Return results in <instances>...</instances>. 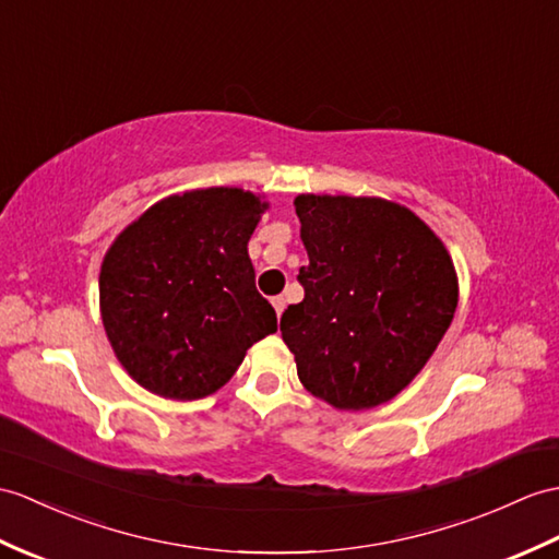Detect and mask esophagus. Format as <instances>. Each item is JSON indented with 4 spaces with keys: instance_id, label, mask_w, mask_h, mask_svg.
Listing matches in <instances>:
<instances>
[{
    "instance_id": "esophagus-1",
    "label": "esophagus",
    "mask_w": 559,
    "mask_h": 559,
    "mask_svg": "<svg viewBox=\"0 0 559 559\" xmlns=\"http://www.w3.org/2000/svg\"><path fill=\"white\" fill-rule=\"evenodd\" d=\"M271 305H274L276 314L281 317V314H283V309H285V300H283V297H281V295H278V297H271Z\"/></svg>"
}]
</instances>
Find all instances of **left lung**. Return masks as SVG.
I'll return each mask as SVG.
<instances>
[{"label":"left lung","mask_w":559,"mask_h":559,"mask_svg":"<svg viewBox=\"0 0 559 559\" xmlns=\"http://www.w3.org/2000/svg\"><path fill=\"white\" fill-rule=\"evenodd\" d=\"M305 300L281 317L307 391L335 409L393 400L450 326L460 283L436 233L383 198L297 194Z\"/></svg>","instance_id":"obj_1"}]
</instances>
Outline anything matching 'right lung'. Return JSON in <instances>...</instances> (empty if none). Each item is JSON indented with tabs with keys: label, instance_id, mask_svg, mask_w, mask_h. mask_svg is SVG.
Here are the masks:
<instances>
[{
	"label": "right lung",
	"instance_id": "right-lung-1",
	"mask_svg": "<svg viewBox=\"0 0 559 559\" xmlns=\"http://www.w3.org/2000/svg\"><path fill=\"white\" fill-rule=\"evenodd\" d=\"M269 210L242 188H200L152 204L99 271L102 323L135 383L166 400L216 393L248 349L276 333L248 242Z\"/></svg>",
	"mask_w": 559,
	"mask_h": 559
}]
</instances>
